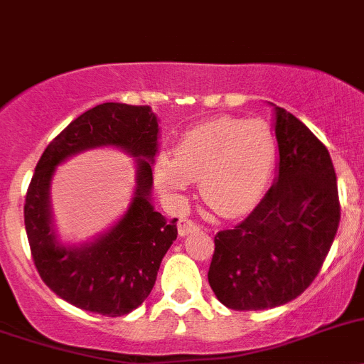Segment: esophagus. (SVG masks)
I'll return each mask as SVG.
<instances>
[{"label": "esophagus", "mask_w": 364, "mask_h": 364, "mask_svg": "<svg viewBox=\"0 0 364 364\" xmlns=\"http://www.w3.org/2000/svg\"><path fill=\"white\" fill-rule=\"evenodd\" d=\"M176 227H178V234L180 236H189L191 232L198 230V223H195L193 220H188V218H180L178 223H176Z\"/></svg>", "instance_id": "1"}]
</instances>
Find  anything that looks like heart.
<instances>
[{"label":"heart","instance_id":"b5f03b06","mask_svg":"<svg viewBox=\"0 0 364 364\" xmlns=\"http://www.w3.org/2000/svg\"><path fill=\"white\" fill-rule=\"evenodd\" d=\"M275 155V134L266 121L216 117L188 130L175 155H159L155 180L175 202L191 180H200V195L218 216L240 218L264 195Z\"/></svg>","mask_w":364,"mask_h":364}]
</instances>
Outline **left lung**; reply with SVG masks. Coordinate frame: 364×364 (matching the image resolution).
Returning a JSON list of instances; mask_svg holds the SVG:
<instances>
[{"instance_id":"left-lung-1","label":"left lung","mask_w":364,"mask_h":364,"mask_svg":"<svg viewBox=\"0 0 364 364\" xmlns=\"http://www.w3.org/2000/svg\"><path fill=\"white\" fill-rule=\"evenodd\" d=\"M279 175L250 216L214 237L209 284L228 309H272L316 279L340 225L328 150L288 110L275 107Z\"/></svg>"}]
</instances>
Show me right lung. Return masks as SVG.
Here are the masks:
<instances>
[{"instance_id": "obj_1", "label": "right lung", "mask_w": 364, "mask_h": 364, "mask_svg": "<svg viewBox=\"0 0 364 364\" xmlns=\"http://www.w3.org/2000/svg\"><path fill=\"white\" fill-rule=\"evenodd\" d=\"M159 123L148 105L102 103L87 110L48 144L24 200V227L41 279L65 302L103 316L137 309L154 289L159 266L176 240V220L151 205V164ZM100 146H116L138 159L136 191L122 220L91 244L58 243L50 223L49 184L65 158Z\"/></svg>"}]
</instances>
